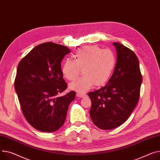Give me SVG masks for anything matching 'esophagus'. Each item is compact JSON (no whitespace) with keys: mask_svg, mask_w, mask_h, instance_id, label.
I'll return each instance as SVG.
<instances>
[{"mask_svg":"<svg viewBox=\"0 0 160 160\" xmlns=\"http://www.w3.org/2000/svg\"><path fill=\"white\" fill-rule=\"evenodd\" d=\"M77 96L78 97H80V98H83V97H86V94H82V93H77Z\"/></svg>","mask_w":160,"mask_h":160,"instance_id":"34e87169","label":"esophagus"}]
</instances>
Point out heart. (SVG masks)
<instances>
[{
	"instance_id": "heart-1",
	"label": "heart",
	"mask_w": 160,
	"mask_h": 160,
	"mask_svg": "<svg viewBox=\"0 0 160 160\" xmlns=\"http://www.w3.org/2000/svg\"><path fill=\"white\" fill-rule=\"evenodd\" d=\"M74 60L67 59L62 71L68 80L76 78L82 69L84 76L71 83V89L84 92L94 86L100 87L108 82L116 64L114 52L109 49H101L97 46H86L80 48L74 55Z\"/></svg>"
}]
</instances>
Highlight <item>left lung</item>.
I'll list each match as a JSON object with an SVG mask.
<instances>
[{
	"instance_id": "left-lung-1",
	"label": "left lung",
	"mask_w": 160,
	"mask_h": 160,
	"mask_svg": "<svg viewBox=\"0 0 160 160\" xmlns=\"http://www.w3.org/2000/svg\"><path fill=\"white\" fill-rule=\"evenodd\" d=\"M113 45L117 60L112 75L104 87L88 93L91 118L103 130L114 129L128 119L139 100L142 82L135 53L118 42Z\"/></svg>"
}]
</instances>
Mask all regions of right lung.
I'll return each instance as SVG.
<instances>
[{
    "label": "right lung",
    "mask_w": 160,
    "mask_h": 160,
    "mask_svg": "<svg viewBox=\"0 0 160 160\" xmlns=\"http://www.w3.org/2000/svg\"><path fill=\"white\" fill-rule=\"evenodd\" d=\"M70 51L66 46L46 42L34 48L18 65L15 89L21 109L28 122L39 131L59 129L75 98L73 91L58 96L67 89L61 62Z\"/></svg>",
    "instance_id": "right-lung-1"
}]
</instances>
